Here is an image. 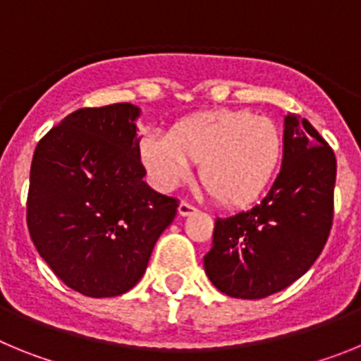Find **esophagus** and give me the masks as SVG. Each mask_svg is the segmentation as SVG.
Returning a JSON list of instances; mask_svg holds the SVG:
<instances>
[{
	"label": "esophagus",
	"mask_w": 361,
	"mask_h": 361,
	"mask_svg": "<svg viewBox=\"0 0 361 361\" xmlns=\"http://www.w3.org/2000/svg\"><path fill=\"white\" fill-rule=\"evenodd\" d=\"M193 213H197V208L193 206V204L186 202V200H183V202L178 204V215L190 216V215H193Z\"/></svg>",
	"instance_id": "obj_1"
}]
</instances>
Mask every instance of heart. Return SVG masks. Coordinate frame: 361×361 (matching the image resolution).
<instances>
[{
  "label": "heart",
  "instance_id": "b5f03b06",
  "mask_svg": "<svg viewBox=\"0 0 361 361\" xmlns=\"http://www.w3.org/2000/svg\"><path fill=\"white\" fill-rule=\"evenodd\" d=\"M283 137L269 117L247 110H212L184 117L168 137L148 135L139 155L153 184L173 190L200 164L199 180L226 208H240L262 195L279 168Z\"/></svg>",
  "mask_w": 361,
  "mask_h": 361
}]
</instances>
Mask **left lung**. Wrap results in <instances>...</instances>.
I'll return each instance as SVG.
<instances>
[{
  "mask_svg": "<svg viewBox=\"0 0 361 361\" xmlns=\"http://www.w3.org/2000/svg\"><path fill=\"white\" fill-rule=\"evenodd\" d=\"M336 157L307 119L288 114L283 161L267 195L247 212L216 219L204 257L212 283L233 298L282 291L307 273L329 238Z\"/></svg>",
  "mask_w": 361,
  "mask_h": 361,
  "instance_id": "left-lung-1",
  "label": "left lung"
}]
</instances>
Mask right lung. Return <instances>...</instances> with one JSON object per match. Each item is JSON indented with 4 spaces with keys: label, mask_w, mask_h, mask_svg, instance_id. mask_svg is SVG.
Masks as SVG:
<instances>
[{
    "label": "right lung",
    "mask_w": 361,
    "mask_h": 361,
    "mask_svg": "<svg viewBox=\"0 0 361 361\" xmlns=\"http://www.w3.org/2000/svg\"><path fill=\"white\" fill-rule=\"evenodd\" d=\"M130 103L79 108L37 142L27 226L50 269L92 298L130 291L178 200L153 191Z\"/></svg>",
    "instance_id": "right-lung-1"
}]
</instances>
